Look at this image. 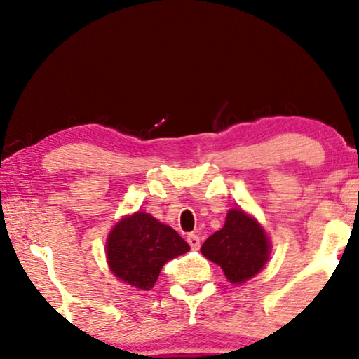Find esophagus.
Masks as SVG:
<instances>
[{
    "label": "esophagus",
    "instance_id": "34e87169",
    "mask_svg": "<svg viewBox=\"0 0 359 359\" xmlns=\"http://www.w3.org/2000/svg\"><path fill=\"white\" fill-rule=\"evenodd\" d=\"M188 243L193 250H198L201 247V238L196 233H189L188 235Z\"/></svg>",
    "mask_w": 359,
    "mask_h": 359
}]
</instances>
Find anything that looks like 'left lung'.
Segmentation results:
<instances>
[{"mask_svg":"<svg viewBox=\"0 0 359 359\" xmlns=\"http://www.w3.org/2000/svg\"><path fill=\"white\" fill-rule=\"evenodd\" d=\"M201 252L222 268L230 283L242 284L266 264L269 242L257 220L242 209H232L224 227L205 240Z\"/></svg>","mask_w":359,"mask_h":359,"instance_id":"obj_1","label":"left lung"}]
</instances>
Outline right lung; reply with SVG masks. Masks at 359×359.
<instances>
[{"label":"right lung","instance_id":"obj_1","mask_svg":"<svg viewBox=\"0 0 359 359\" xmlns=\"http://www.w3.org/2000/svg\"><path fill=\"white\" fill-rule=\"evenodd\" d=\"M106 248L111 271L144 291L154 287L168 259L189 252V245L176 230L145 212L122 219L109 233Z\"/></svg>","mask_w":359,"mask_h":359}]
</instances>
